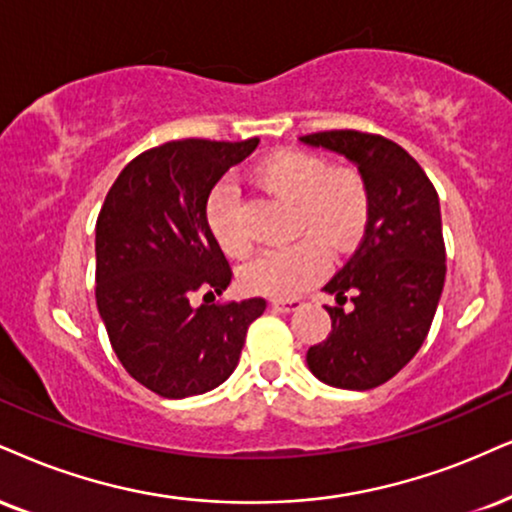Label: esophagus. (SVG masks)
Wrapping results in <instances>:
<instances>
[{"instance_id": "obj_1", "label": "esophagus", "mask_w": 512, "mask_h": 512, "mask_svg": "<svg viewBox=\"0 0 512 512\" xmlns=\"http://www.w3.org/2000/svg\"><path fill=\"white\" fill-rule=\"evenodd\" d=\"M270 306L280 313H294V311H299L304 304H301L299 299H273L270 301Z\"/></svg>"}]
</instances>
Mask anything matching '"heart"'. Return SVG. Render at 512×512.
Returning <instances> with one entry per match:
<instances>
[{"label": "heart", "instance_id": "obj_1", "mask_svg": "<svg viewBox=\"0 0 512 512\" xmlns=\"http://www.w3.org/2000/svg\"><path fill=\"white\" fill-rule=\"evenodd\" d=\"M254 180L275 197L292 201L294 230L306 239L256 256L242 270V285L254 294L292 299L325 275L327 249L346 254L361 242L370 220L368 182L358 170L330 168L325 159L301 149L266 156L254 168ZM206 225L227 256L249 251L239 199L230 185H218L208 194Z\"/></svg>", "mask_w": 512, "mask_h": 512}]
</instances>
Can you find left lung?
Segmentation results:
<instances>
[{
  "instance_id": "1",
  "label": "left lung",
  "mask_w": 512,
  "mask_h": 512,
  "mask_svg": "<svg viewBox=\"0 0 512 512\" xmlns=\"http://www.w3.org/2000/svg\"><path fill=\"white\" fill-rule=\"evenodd\" d=\"M308 147L356 163L370 189L363 242L323 287L337 296L332 332L306 353L320 382L339 389L380 387L418 353L437 313L446 277L437 189L406 149L358 130L313 132ZM354 308L344 312L345 294Z\"/></svg>"
}]
</instances>
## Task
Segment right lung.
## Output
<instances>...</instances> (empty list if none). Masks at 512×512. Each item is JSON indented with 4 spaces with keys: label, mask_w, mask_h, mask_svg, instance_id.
I'll return each mask as SVG.
<instances>
[{
    "label": "right lung",
    "mask_w": 512,
    "mask_h": 512,
    "mask_svg": "<svg viewBox=\"0 0 512 512\" xmlns=\"http://www.w3.org/2000/svg\"><path fill=\"white\" fill-rule=\"evenodd\" d=\"M258 140L166 142L132 159L97 218V308L111 346L137 382L185 399L223 384L237 368L263 299L206 304L232 270L206 225L216 182ZM206 291L194 307L191 294Z\"/></svg>",
    "instance_id": "obj_1"
}]
</instances>
